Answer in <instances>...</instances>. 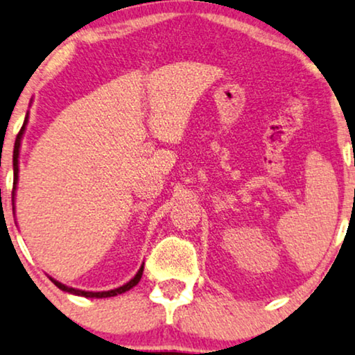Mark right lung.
I'll use <instances>...</instances> for the list:
<instances>
[{"label":"right lung","mask_w":355,"mask_h":355,"mask_svg":"<svg viewBox=\"0 0 355 355\" xmlns=\"http://www.w3.org/2000/svg\"><path fill=\"white\" fill-rule=\"evenodd\" d=\"M26 123H27V116H26V120H24V125H22V128H21V131H19V135H17V138H16V143H14V155H12V165H14V188H12V201H14V190H16V182H17V172H19V162H17V157H19V148H21V138H22V133H24V126H26ZM12 206H14V202H12ZM143 271H144V266H141L139 268V271L136 272V276L133 277V279H131L130 282H126L125 286H121V287H118V289H113V291H107V292H86V291H78V289H73V287H68V286H64V284H61V282H58V281H55V279H50L53 281V284L58 287V289H61V291H64V292H69V294H76V295H83V297H96V299H102V297H113V295H118V294H123V292H126V291H130L131 287H135L136 284H138V282L141 281V276H143Z\"/></svg>","instance_id":"right-lung-1"}]
</instances>
